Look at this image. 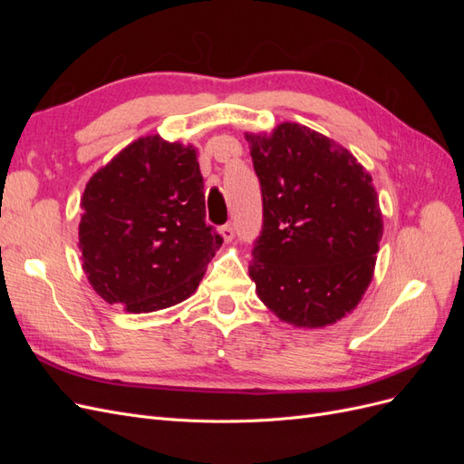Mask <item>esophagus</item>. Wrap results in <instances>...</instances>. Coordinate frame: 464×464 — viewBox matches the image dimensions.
<instances>
[{"label": "esophagus", "instance_id": "obj_1", "mask_svg": "<svg viewBox=\"0 0 464 464\" xmlns=\"http://www.w3.org/2000/svg\"><path fill=\"white\" fill-rule=\"evenodd\" d=\"M220 236H222V240L224 242H230L232 237H234V228H232V224H224V227H220Z\"/></svg>", "mask_w": 464, "mask_h": 464}]
</instances>
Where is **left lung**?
<instances>
[{"mask_svg":"<svg viewBox=\"0 0 464 464\" xmlns=\"http://www.w3.org/2000/svg\"><path fill=\"white\" fill-rule=\"evenodd\" d=\"M246 139L263 198L249 265L257 296L294 327L331 325L354 310L373 276L383 218L372 176L300 123Z\"/></svg>","mask_w":464,"mask_h":464,"instance_id":"1","label":"left lung"}]
</instances>
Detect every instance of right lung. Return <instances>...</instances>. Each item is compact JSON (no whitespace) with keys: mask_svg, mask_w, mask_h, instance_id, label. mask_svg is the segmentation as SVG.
<instances>
[{"mask_svg":"<svg viewBox=\"0 0 464 464\" xmlns=\"http://www.w3.org/2000/svg\"><path fill=\"white\" fill-rule=\"evenodd\" d=\"M82 271L108 304L164 310L198 290L222 236L205 222L198 152L141 137L91 179L81 199Z\"/></svg>","mask_w":464,"mask_h":464,"instance_id":"right-lung-1","label":"right lung"}]
</instances>
